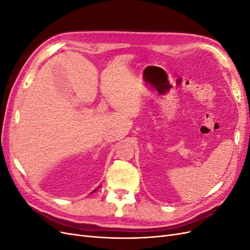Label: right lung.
<instances>
[{"instance_id": "add662e5", "label": "right lung", "mask_w": 250, "mask_h": 250, "mask_svg": "<svg viewBox=\"0 0 250 250\" xmlns=\"http://www.w3.org/2000/svg\"><path fill=\"white\" fill-rule=\"evenodd\" d=\"M96 190H97V188H96ZM96 190H95V191H94V192H96ZM94 192H93V193H94Z\"/></svg>"}]
</instances>
